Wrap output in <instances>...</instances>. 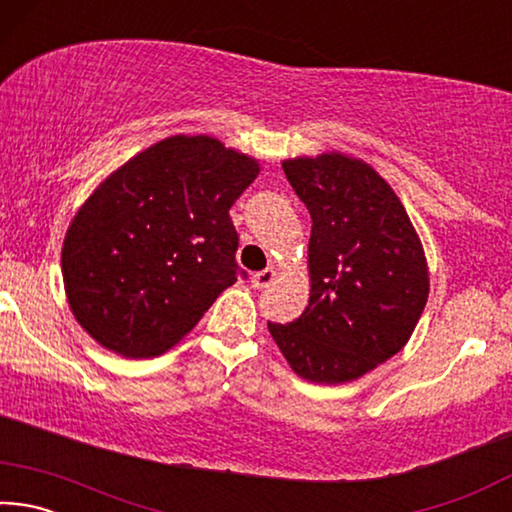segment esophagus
<instances>
[{
    "label": "esophagus",
    "mask_w": 512,
    "mask_h": 512,
    "mask_svg": "<svg viewBox=\"0 0 512 512\" xmlns=\"http://www.w3.org/2000/svg\"><path fill=\"white\" fill-rule=\"evenodd\" d=\"M277 273L273 271V268H266V271H259V273H253V277H250V282H253L255 289H266L271 287V282L275 280Z\"/></svg>",
    "instance_id": "1"
}]
</instances>
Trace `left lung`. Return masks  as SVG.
Here are the masks:
<instances>
[{
    "instance_id": "left-lung-1",
    "label": "left lung",
    "mask_w": 512,
    "mask_h": 512,
    "mask_svg": "<svg viewBox=\"0 0 512 512\" xmlns=\"http://www.w3.org/2000/svg\"><path fill=\"white\" fill-rule=\"evenodd\" d=\"M311 214L309 305L268 323L302 379L343 384L404 348L429 296L424 250L391 185L341 153L282 162Z\"/></svg>"
}]
</instances>
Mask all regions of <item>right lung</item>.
I'll return each instance as SVG.
<instances>
[{
  "mask_svg": "<svg viewBox=\"0 0 512 512\" xmlns=\"http://www.w3.org/2000/svg\"><path fill=\"white\" fill-rule=\"evenodd\" d=\"M257 160L207 135L167 137L101 183L69 225L63 280L76 320L121 357H155L241 271L230 207Z\"/></svg>",
  "mask_w": 512,
  "mask_h": 512,
  "instance_id": "1",
  "label": "right lung"
}]
</instances>
